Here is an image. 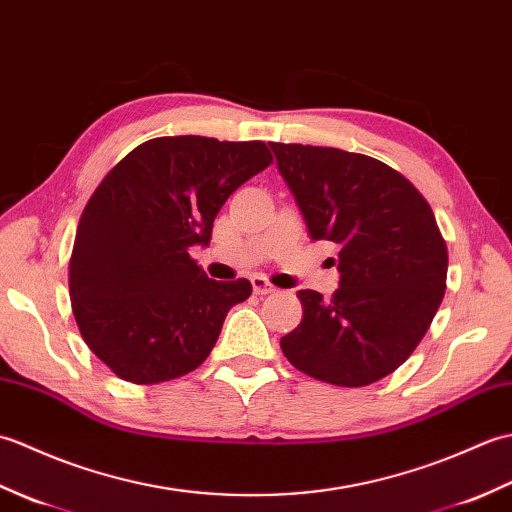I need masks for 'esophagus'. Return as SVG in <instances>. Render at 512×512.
<instances>
[{
    "label": "esophagus",
    "instance_id": "1",
    "mask_svg": "<svg viewBox=\"0 0 512 512\" xmlns=\"http://www.w3.org/2000/svg\"><path fill=\"white\" fill-rule=\"evenodd\" d=\"M250 284H253V292L255 295H270V292H275L277 288L270 284V281L262 275H255L253 279H250Z\"/></svg>",
    "mask_w": 512,
    "mask_h": 512
}]
</instances>
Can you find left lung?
<instances>
[{
  "mask_svg": "<svg viewBox=\"0 0 512 512\" xmlns=\"http://www.w3.org/2000/svg\"><path fill=\"white\" fill-rule=\"evenodd\" d=\"M312 239L339 246L332 299L299 290L303 317L281 336L299 372L365 387L407 361L447 290L449 253L429 202L385 162L352 151L270 143ZM334 264V262H332Z\"/></svg>",
  "mask_w": 512,
  "mask_h": 512,
  "instance_id": "left-lung-1",
  "label": "left lung"
}]
</instances>
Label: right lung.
<instances>
[{
    "label": "right lung",
    "instance_id": "1",
    "mask_svg": "<svg viewBox=\"0 0 512 512\" xmlns=\"http://www.w3.org/2000/svg\"><path fill=\"white\" fill-rule=\"evenodd\" d=\"M273 156L262 140L151 138L118 162L76 228L68 284L83 341L134 385L200 367L226 312L250 297L248 279L213 281L191 259L213 220Z\"/></svg>",
    "mask_w": 512,
    "mask_h": 512
}]
</instances>
